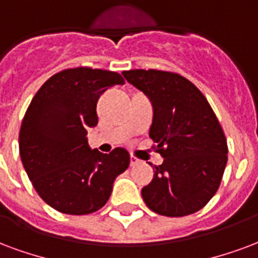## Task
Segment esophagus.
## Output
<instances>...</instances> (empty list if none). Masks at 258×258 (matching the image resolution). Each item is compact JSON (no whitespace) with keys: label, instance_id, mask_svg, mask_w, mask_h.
<instances>
[{"label":"esophagus","instance_id":"1","mask_svg":"<svg viewBox=\"0 0 258 258\" xmlns=\"http://www.w3.org/2000/svg\"><path fill=\"white\" fill-rule=\"evenodd\" d=\"M138 164H141V160L137 157H131V167H137Z\"/></svg>","mask_w":258,"mask_h":258}]
</instances>
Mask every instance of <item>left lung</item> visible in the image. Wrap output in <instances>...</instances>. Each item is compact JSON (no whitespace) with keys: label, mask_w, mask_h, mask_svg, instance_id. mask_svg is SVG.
Listing matches in <instances>:
<instances>
[{"label":"left lung","mask_w":258,"mask_h":258,"mask_svg":"<svg viewBox=\"0 0 258 258\" xmlns=\"http://www.w3.org/2000/svg\"><path fill=\"white\" fill-rule=\"evenodd\" d=\"M125 81L153 104L150 138L164 157L142 188L149 209L182 217L202 209L216 194L228 160L224 131L205 95L176 72L124 71Z\"/></svg>","instance_id":"left-lung-1"}]
</instances>
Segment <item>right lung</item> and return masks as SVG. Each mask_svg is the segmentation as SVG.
I'll return each instance as SVG.
<instances>
[{"label":"right lung","instance_id":"add662e5","mask_svg":"<svg viewBox=\"0 0 258 258\" xmlns=\"http://www.w3.org/2000/svg\"><path fill=\"white\" fill-rule=\"evenodd\" d=\"M117 72L68 68L49 78L23 117L19 152L39 197L67 215H89L109 200L117 175L130 165L124 148L109 154L91 150L87 128L98 123L100 95L123 85Z\"/></svg>","mask_w":258,"mask_h":258}]
</instances>
